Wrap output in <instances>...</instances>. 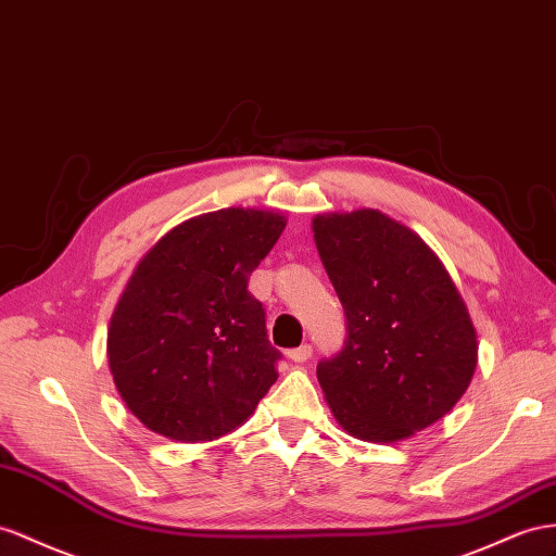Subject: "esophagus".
<instances>
[{
	"label": "esophagus",
	"mask_w": 556,
	"mask_h": 556,
	"mask_svg": "<svg viewBox=\"0 0 556 556\" xmlns=\"http://www.w3.org/2000/svg\"><path fill=\"white\" fill-rule=\"evenodd\" d=\"M287 357L291 362H307L312 357V345L309 343H303L301 348H293L287 352Z\"/></svg>",
	"instance_id": "obj_1"
}]
</instances>
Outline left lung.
Wrapping results in <instances>:
<instances>
[{"label":"left lung","instance_id":"left-lung-1","mask_svg":"<svg viewBox=\"0 0 556 556\" xmlns=\"http://www.w3.org/2000/svg\"><path fill=\"white\" fill-rule=\"evenodd\" d=\"M345 309L340 352L317 364L326 404L352 437L400 441L446 416L477 366V333L446 267L386 213L312 223Z\"/></svg>","mask_w":556,"mask_h":556}]
</instances>
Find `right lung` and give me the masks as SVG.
I'll use <instances>...</instances> for the list:
<instances>
[{"label": "right lung", "mask_w": 556, "mask_h": 556, "mask_svg": "<svg viewBox=\"0 0 556 556\" xmlns=\"http://www.w3.org/2000/svg\"><path fill=\"white\" fill-rule=\"evenodd\" d=\"M283 216L220 208L174 227L126 283L108 331L110 371L131 414L176 441H211L244 422L275 386L249 277Z\"/></svg>", "instance_id": "right-lung-1"}]
</instances>
